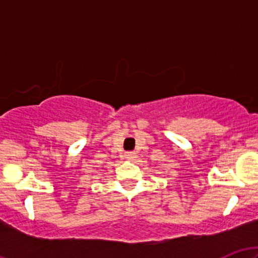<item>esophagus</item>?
Wrapping results in <instances>:
<instances>
[{"mask_svg": "<svg viewBox=\"0 0 258 258\" xmlns=\"http://www.w3.org/2000/svg\"><path fill=\"white\" fill-rule=\"evenodd\" d=\"M136 158V153L135 152H126L125 153V159L126 160H133Z\"/></svg>", "mask_w": 258, "mask_h": 258, "instance_id": "esophagus-1", "label": "esophagus"}]
</instances>
